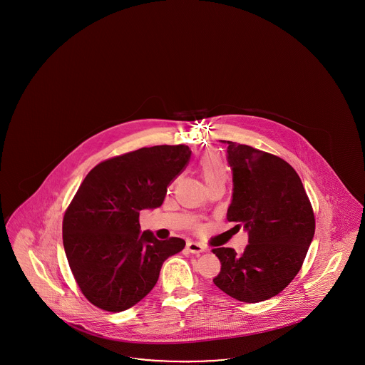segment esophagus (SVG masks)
<instances>
[{
    "label": "esophagus",
    "mask_w": 365,
    "mask_h": 365,
    "mask_svg": "<svg viewBox=\"0 0 365 365\" xmlns=\"http://www.w3.org/2000/svg\"><path fill=\"white\" fill-rule=\"evenodd\" d=\"M186 249L192 253V255H200V253H204L205 252V247L202 245L197 242H189L186 245Z\"/></svg>",
    "instance_id": "obj_1"
}]
</instances>
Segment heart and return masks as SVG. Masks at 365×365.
<instances>
[{
    "instance_id": "b5f03b06",
    "label": "heart",
    "mask_w": 365,
    "mask_h": 365,
    "mask_svg": "<svg viewBox=\"0 0 365 365\" xmlns=\"http://www.w3.org/2000/svg\"><path fill=\"white\" fill-rule=\"evenodd\" d=\"M200 173L207 186L213 183H226L228 178L226 164L217 153H208L201 158Z\"/></svg>"
}]
</instances>
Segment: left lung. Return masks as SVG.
Wrapping results in <instances>:
<instances>
[{"label":"left lung","mask_w":365,"mask_h":365,"mask_svg":"<svg viewBox=\"0 0 365 365\" xmlns=\"http://www.w3.org/2000/svg\"><path fill=\"white\" fill-rule=\"evenodd\" d=\"M227 163L232 171V198L227 220L243 226L249 245L213 253L222 262L213 283L242 302L279 294L298 274L314 235L309 198L294 168L280 157L231 140Z\"/></svg>","instance_id":"obj_1"}]
</instances>
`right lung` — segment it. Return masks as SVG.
<instances>
[{"instance_id": "right-lung-1", "label": "right lung", "mask_w": 365, "mask_h": 365, "mask_svg": "<svg viewBox=\"0 0 365 365\" xmlns=\"http://www.w3.org/2000/svg\"><path fill=\"white\" fill-rule=\"evenodd\" d=\"M186 145L142 148L96 165L63 220L71 271L87 299L122 312L149 294L163 262L183 250L180 238L140 232L139 212L161 207L168 185L190 160Z\"/></svg>"}]
</instances>
